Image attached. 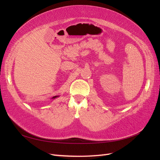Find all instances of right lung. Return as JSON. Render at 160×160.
Masks as SVG:
<instances>
[{
  "label": "right lung",
  "instance_id": "right-lung-1",
  "mask_svg": "<svg viewBox=\"0 0 160 160\" xmlns=\"http://www.w3.org/2000/svg\"><path fill=\"white\" fill-rule=\"evenodd\" d=\"M57 97H59V96H54V97H52V99H55L56 98H57Z\"/></svg>",
  "mask_w": 160,
  "mask_h": 160
}]
</instances>
